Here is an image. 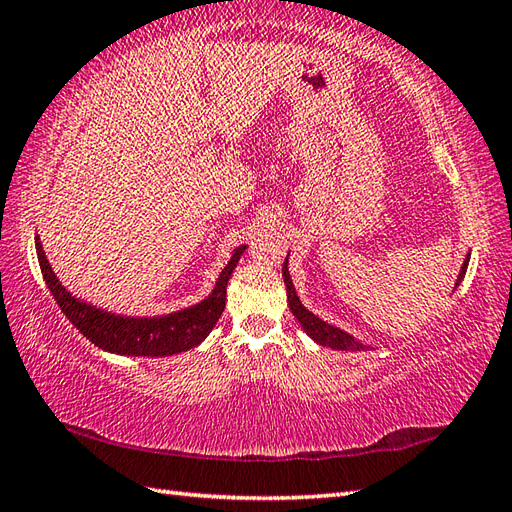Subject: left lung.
I'll return each instance as SVG.
<instances>
[{"label": "left lung", "mask_w": 512, "mask_h": 512, "mask_svg": "<svg viewBox=\"0 0 512 512\" xmlns=\"http://www.w3.org/2000/svg\"><path fill=\"white\" fill-rule=\"evenodd\" d=\"M290 255V253H288ZM469 259H471V253L464 257V264L460 268V275L458 279H455V286H453V292L460 288V284L464 281V275H466V268H469ZM284 284H286V295H288V306L292 310V314H295V319L299 321V325L303 328V332H306L310 339L314 343H319L323 347H330V350H341V352H369L374 350L372 345H365L356 339V336H352L350 332H345L341 328H336V325H330L328 321L319 319L317 314L310 312L306 306H303L297 290H295V284H292V277H290V270H288V257L284 262Z\"/></svg>", "instance_id": "8db88e82"}]
</instances>
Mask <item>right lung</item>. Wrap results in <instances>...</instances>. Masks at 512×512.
I'll return each instance as SVG.
<instances>
[{
    "instance_id": "1",
    "label": "right lung",
    "mask_w": 512,
    "mask_h": 512,
    "mask_svg": "<svg viewBox=\"0 0 512 512\" xmlns=\"http://www.w3.org/2000/svg\"><path fill=\"white\" fill-rule=\"evenodd\" d=\"M37 259L43 281L57 306L70 323L79 330L85 339H90L103 352L118 356H173L187 352L191 347L200 345L215 328L217 319L222 317L226 306V284L231 279L239 257L246 250V244L233 248L231 259L222 268L217 277L211 295L195 303L191 308H182L160 317H129V314L107 312L94 303L72 295L65 288L43 253V244L39 235L35 237Z\"/></svg>"
}]
</instances>
